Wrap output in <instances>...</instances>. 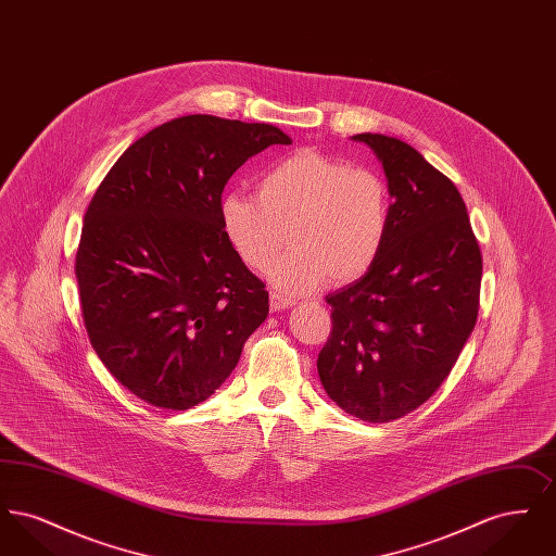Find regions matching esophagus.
<instances>
[{"label": "esophagus", "instance_id": "esophagus-1", "mask_svg": "<svg viewBox=\"0 0 556 556\" xmlns=\"http://www.w3.org/2000/svg\"><path fill=\"white\" fill-rule=\"evenodd\" d=\"M291 304H293V300H290V298H286V295L277 293V291H270V311L279 313V311L290 308Z\"/></svg>", "mask_w": 556, "mask_h": 556}]
</instances>
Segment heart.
<instances>
[{"mask_svg":"<svg viewBox=\"0 0 556 556\" xmlns=\"http://www.w3.org/2000/svg\"><path fill=\"white\" fill-rule=\"evenodd\" d=\"M256 195L229 191L220 227L239 258L263 270L283 245L268 277L279 290L304 293L325 279L348 286L377 265L392 225V193L370 168L318 150H295L256 177Z\"/></svg>","mask_w":556,"mask_h":556,"instance_id":"heart-1","label":"heart"}]
</instances>
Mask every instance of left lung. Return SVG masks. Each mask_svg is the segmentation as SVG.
I'll use <instances>...</instances> for the list:
<instances>
[{
  "label": "left lung",
  "instance_id": "obj_1",
  "mask_svg": "<svg viewBox=\"0 0 556 556\" xmlns=\"http://www.w3.org/2000/svg\"><path fill=\"white\" fill-rule=\"evenodd\" d=\"M352 139L381 160L394 198L386 248L365 277L327 295L320 383L345 413L390 424L435 394L476 327L481 250L456 186L408 143Z\"/></svg>",
  "mask_w": 556,
  "mask_h": 556
}]
</instances>
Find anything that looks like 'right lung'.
<instances>
[{"mask_svg": "<svg viewBox=\"0 0 556 556\" xmlns=\"http://www.w3.org/2000/svg\"><path fill=\"white\" fill-rule=\"evenodd\" d=\"M291 139L211 114L139 137L96 189L75 273L89 342L139 400L187 410L236 369L268 291L220 227V195L254 154Z\"/></svg>", "mask_w": 556, "mask_h": 556, "instance_id": "obj_1", "label": "right lung"}]
</instances>
